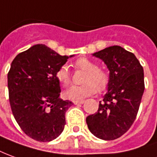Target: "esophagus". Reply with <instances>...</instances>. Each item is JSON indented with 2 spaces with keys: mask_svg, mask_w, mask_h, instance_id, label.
<instances>
[{
  "mask_svg": "<svg viewBox=\"0 0 157 157\" xmlns=\"http://www.w3.org/2000/svg\"><path fill=\"white\" fill-rule=\"evenodd\" d=\"M84 100H75V101H73V103L75 104V105H82V104H84Z\"/></svg>",
  "mask_w": 157,
  "mask_h": 157,
  "instance_id": "esophagus-1",
  "label": "esophagus"
}]
</instances>
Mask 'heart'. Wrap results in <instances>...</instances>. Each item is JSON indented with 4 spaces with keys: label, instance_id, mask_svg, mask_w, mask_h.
<instances>
[{
    "label": "heart",
    "instance_id": "obj_1",
    "mask_svg": "<svg viewBox=\"0 0 157 157\" xmlns=\"http://www.w3.org/2000/svg\"><path fill=\"white\" fill-rule=\"evenodd\" d=\"M75 67L86 71V75L82 86H72L64 93L65 97L72 100H79L94 94L95 91L101 92L105 90L109 82V73L105 70L98 68L97 63L91 60L82 58L75 63ZM56 78L63 86H68L71 83V74L66 65L60 66L56 72Z\"/></svg>",
    "mask_w": 157,
    "mask_h": 157
}]
</instances>
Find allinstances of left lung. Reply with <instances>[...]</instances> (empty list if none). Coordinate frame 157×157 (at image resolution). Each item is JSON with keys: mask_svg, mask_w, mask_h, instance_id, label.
<instances>
[{"mask_svg": "<svg viewBox=\"0 0 157 157\" xmlns=\"http://www.w3.org/2000/svg\"><path fill=\"white\" fill-rule=\"evenodd\" d=\"M109 71L108 91L98 109L86 117L88 129L100 140H113L128 131L136 119L144 91V70L135 55L120 46L94 52Z\"/></svg>", "mask_w": 157, "mask_h": 157, "instance_id": "1", "label": "left lung"}]
</instances>
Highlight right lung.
<instances>
[{
    "label": "right lung",
    "instance_id": "1",
    "mask_svg": "<svg viewBox=\"0 0 157 157\" xmlns=\"http://www.w3.org/2000/svg\"><path fill=\"white\" fill-rule=\"evenodd\" d=\"M71 57L37 44L12 62L7 74L11 109L20 128L33 140L49 142L63 132L65 112L73 103L59 98L56 72Z\"/></svg>",
    "mask_w": 157,
    "mask_h": 157
}]
</instances>
